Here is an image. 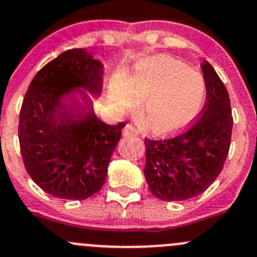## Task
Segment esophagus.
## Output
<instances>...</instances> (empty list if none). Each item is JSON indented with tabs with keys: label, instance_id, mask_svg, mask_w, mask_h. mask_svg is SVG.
I'll use <instances>...</instances> for the list:
<instances>
[{
	"label": "esophagus",
	"instance_id": "34e87169",
	"mask_svg": "<svg viewBox=\"0 0 257 257\" xmlns=\"http://www.w3.org/2000/svg\"><path fill=\"white\" fill-rule=\"evenodd\" d=\"M123 136L124 137H137L139 136V132L134 128L132 124H126L125 128L123 129Z\"/></svg>",
	"mask_w": 257,
	"mask_h": 257
}]
</instances>
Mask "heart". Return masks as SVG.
Instances as JSON below:
<instances>
[{
  "mask_svg": "<svg viewBox=\"0 0 257 257\" xmlns=\"http://www.w3.org/2000/svg\"><path fill=\"white\" fill-rule=\"evenodd\" d=\"M201 72L167 56L140 64L125 80L110 85L109 101L120 112H132L143 99L148 125L159 134L174 133L198 115L206 101Z\"/></svg>",
  "mask_w": 257,
  "mask_h": 257,
  "instance_id": "obj_1",
  "label": "heart"
}]
</instances>
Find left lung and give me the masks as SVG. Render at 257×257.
<instances>
[{"label": "left lung", "instance_id": "obj_1", "mask_svg": "<svg viewBox=\"0 0 257 257\" xmlns=\"http://www.w3.org/2000/svg\"><path fill=\"white\" fill-rule=\"evenodd\" d=\"M202 70L207 98L198 119L174 138H145L144 175L150 192L161 201H185L203 193L228 156L233 129L229 93L207 60Z\"/></svg>", "mask_w": 257, "mask_h": 257}]
</instances>
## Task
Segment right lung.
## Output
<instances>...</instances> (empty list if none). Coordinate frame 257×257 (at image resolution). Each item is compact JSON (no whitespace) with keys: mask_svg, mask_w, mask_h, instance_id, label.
<instances>
[{"mask_svg":"<svg viewBox=\"0 0 257 257\" xmlns=\"http://www.w3.org/2000/svg\"><path fill=\"white\" fill-rule=\"evenodd\" d=\"M102 92V65L71 49L43 66L32 80L20 113L21 154L32 180L54 197L86 199L107 177L108 164L125 126L109 125L92 112ZM66 96V99L63 97Z\"/></svg>","mask_w":257,"mask_h":257,"instance_id":"1","label":"right lung"}]
</instances>
